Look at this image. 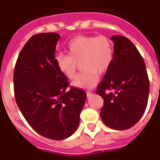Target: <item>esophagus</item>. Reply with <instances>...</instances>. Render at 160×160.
<instances>
[{
  "label": "esophagus",
  "instance_id": "obj_1",
  "mask_svg": "<svg viewBox=\"0 0 160 160\" xmlns=\"http://www.w3.org/2000/svg\"><path fill=\"white\" fill-rule=\"evenodd\" d=\"M87 97L90 98V97H91V96H92L93 94H92V93H91V92H87Z\"/></svg>",
  "mask_w": 160,
  "mask_h": 160
}]
</instances>
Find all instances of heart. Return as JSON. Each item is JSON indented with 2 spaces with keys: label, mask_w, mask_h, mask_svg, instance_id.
Returning a JSON list of instances; mask_svg holds the SVG:
<instances>
[{
  "label": "heart",
  "mask_w": 160,
  "mask_h": 160,
  "mask_svg": "<svg viewBox=\"0 0 160 160\" xmlns=\"http://www.w3.org/2000/svg\"><path fill=\"white\" fill-rule=\"evenodd\" d=\"M67 50L69 55H58L56 64L63 75L73 79L82 63L84 72L73 82L78 89L95 87L99 80L98 73L102 75L108 71L114 58L112 42L106 36H78L69 42Z\"/></svg>",
  "instance_id": "heart-1"
}]
</instances>
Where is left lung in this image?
Returning <instances> with one entry per match:
<instances>
[{
    "label": "left lung",
    "mask_w": 160,
    "mask_h": 160,
    "mask_svg": "<svg viewBox=\"0 0 160 160\" xmlns=\"http://www.w3.org/2000/svg\"><path fill=\"white\" fill-rule=\"evenodd\" d=\"M112 63L97 87L104 100L100 115L114 130H127L140 119L148 104L150 84L146 66L135 45L125 37H111ZM107 90L110 92L106 93Z\"/></svg>",
    "instance_id": "obj_1"
}]
</instances>
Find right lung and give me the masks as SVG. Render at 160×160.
<instances>
[{"mask_svg":"<svg viewBox=\"0 0 160 160\" xmlns=\"http://www.w3.org/2000/svg\"><path fill=\"white\" fill-rule=\"evenodd\" d=\"M60 35L43 32L28 41L17 60L13 73L17 104L38 134L62 140L77 130L87 93L72 87L56 64Z\"/></svg>","mask_w":160,"mask_h":160,"instance_id":"1","label":"right lung"}]
</instances>
